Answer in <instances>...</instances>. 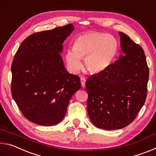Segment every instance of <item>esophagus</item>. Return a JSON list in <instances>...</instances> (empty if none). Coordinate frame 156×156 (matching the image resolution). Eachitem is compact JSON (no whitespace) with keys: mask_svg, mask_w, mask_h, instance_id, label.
I'll use <instances>...</instances> for the list:
<instances>
[{"mask_svg":"<svg viewBox=\"0 0 156 156\" xmlns=\"http://www.w3.org/2000/svg\"><path fill=\"white\" fill-rule=\"evenodd\" d=\"M80 82H81V85L83 87H85V82H86V79L84 77H81L80 78Z\"/></svg>","mask_w":156,"mask_h":156,"instance_id":"esophagus-1","label":"esophagus"}]
</instances>
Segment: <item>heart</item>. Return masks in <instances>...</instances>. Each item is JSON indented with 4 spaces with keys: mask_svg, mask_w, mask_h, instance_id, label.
I'll return each mask as SVG.
<instances>
[{
    "mask_svg": "<svg viewBox=\"0 0 156 156\" xmlns=\"http://www.w3.org/2000/svg\"><path fill=\"white\" fill-rule=\"evenodd\" d=\"M118 43L113 36L106 34L89 32L76 38L73 48L65 53L67 67L73 73H77L82 67L80 58H84L89 72L98 73L105 69L114 58Z\"/></svg>",
    "mask_w": 156,
    "mask_h": 156,
    "instance_id": "heart-1",
    "label": "heart"
}]
</instances>
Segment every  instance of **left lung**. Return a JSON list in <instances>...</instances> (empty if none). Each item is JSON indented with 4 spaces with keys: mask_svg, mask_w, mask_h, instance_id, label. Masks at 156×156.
Wrapping results in <instances>:
<instances>
[{
    "mask_svg": "<svg viewBox=\"0 0 156 156\" xmlns=\"http://www.w3.org/2000/svg\"><path fill=\"white\" fill-rule=\"evenodd\" d=\"M119 59L86 81L87 112L98 128L115 130L135 119L146 100L149 67L144 52L122 32Z\"/></svg>",
    "mask_w": 156,
    "mask_h": 156,
    "instance_id": "left-lung-1",
    "label": "left lung"
}]
</instances>
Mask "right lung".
Returning <instances> with one entry per match:
<instances>
[{"label": "right lung", "instance_id": "add662e5", "mask_svg": "<svg viewBox=\"0 0 156 156\" xmlns=\"http://www.w3.org/2000/svg\"><path fill=\"white\" fill-rule=\"evenodd\" d=\"M72 24L34 33L23 42L12 65V95L25 117L43 126L64 118L70 99L80 89V78L66 70L62 43Z\"/></svg>", "mask_w": 156, "mask_h": 156}]
</instances>
